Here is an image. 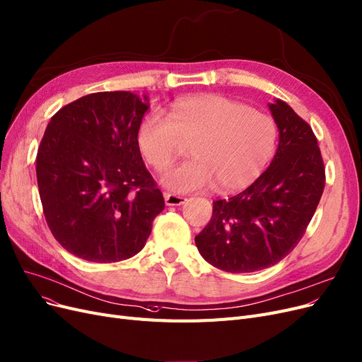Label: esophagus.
<instances>
[{"label":"esophagus","instance_id":"34e87169","mask_svg":"<svg viewBox=\"0 0 362 362\" xmlns=\"http://www.w3.org/2000/svg\"><path fill=\"white\" fill-rule=\"evenodd\" d=\"M165 202L168 206H178V205H184L187 202V197L172 194V193H165Z\"/></svg>","mask_w":362,"mask_h":362}]
</instances>
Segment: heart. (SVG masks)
I'll use <instances>...</instances> for the list:
<instances>
[{"instance_id":"b5f03b06","label":"heart","mask_w":362,"mask_h":362,"mask_svg":"<svg viewBox=\"0 0 362 362\" xmlns=\"http://www.w3.org/2000/svg\"><path fill=\"white\" fill-rule=\"evenodd\" d=\"M272 117L217 94L184 97L170 106L169 118L148 112L136 130V145L157 172L170 168L180 142H192L185 161L163 178L178 193L205 190L216 184L223 193L255 182L277 148Z\"/></svg>"}]
</instances>
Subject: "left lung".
<instances>
[{
    "label": "left lung",
    "mask_w": 362,
    "mask_h": 362,
    "mask_svg": "<svg viewBox=\"0 0 362 362\" xmlns=\"http://www.w3.org/2000/svg\"><path fill=\"white\" fill-rule=\"evenodd\" d=\"M279 129L271 165L247 189L216 201L194 243L213 267L255 272L288 256L313 217L325 187V168L308 124L283 100L268 103Z\"/></svg>",
    "instance_id": "8db88e82"
}]
</instances>
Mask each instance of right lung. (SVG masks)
<instances>
[{
    "instance_id": "obj_1",
    "label": "right lung",
    "mask_w": 362,
    "mask_h": 362,
    "mask_svg": "<svg viewBox=\"0 0 362 362\" xmlns=\"http://www.w3.org/2000/svg\"><path fill=\"white\" fill-rule=\"evenodd\" d=\"M148 95L94 93L61 107L37 151V184L55 240L81 259L110 264L138 255L165 209L136 130Z\"/></svg>"
}]
</instances>
